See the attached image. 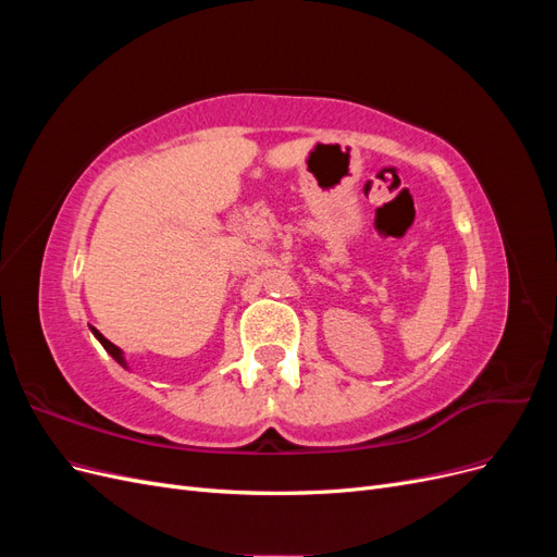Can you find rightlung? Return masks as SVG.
Returning a JSON list of instances; mask_svg holds the SVG:
<instances>
[{"mask_svg": "<svg viewBox=\"0 0 557 557\" xmlns=\"http://www.w3.org/2000/svg\"><path fill=\"white\" fill-rule=\"evenodd\" d=\"M92 332H95V336L99 339V344H102V346L111 352V358H113L115 362H121V364L125 367V360H123V356H121V348H115V346L107 339V336H102V332H97V330H92Z\"/></svg>", "mask_w": 557, "mask_h": 557, "instance_id": "add662e5", "label": "right lung"}]
</instances>
